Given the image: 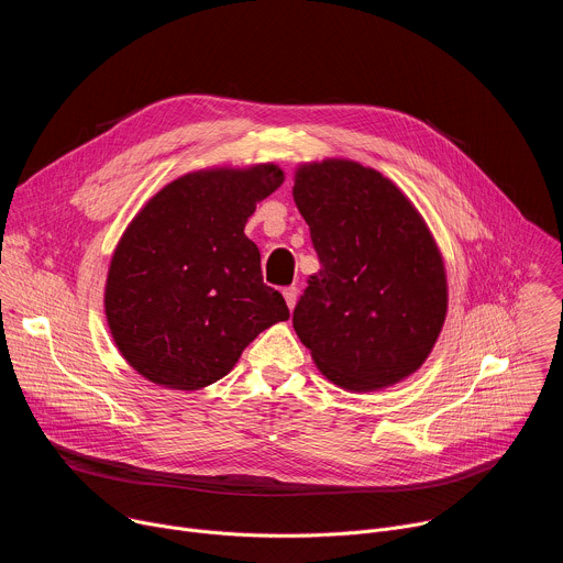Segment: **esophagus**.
<instances>
[{
    "label": "esophagus",
    "mask_w": 563,
    "mask_h": 563,
    "mask_svg": "<svg viewBox=\"0 0 563 563\" xmlns=\"http://www.w3.org/2000/svg\"><path fill=\"white\" fill-rule=\"evenodd\" d=\"M283 296H285V300H287V307L289 309H294L296 307V300H298V289L291 285V287H285L283 289Z\"/></svg>",
    "instance_id": "1"
}]
</instances>
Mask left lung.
Here are the masks:
<instances>
[{"label":"left lung","mask_w":563,"mask_h":563,"mask_svg":"<svg viewBox=\"0 0 563 563\" xmlns=\"http://www.w3.org/2000/svg\"><path fill=\"white\" fill-rule=\"evenodd\" d=\"M294 202L320 261L291 318L316 367L352 391L417 372L448 311L443 258L421 213L352 159L298 167Z\"/></svg>","instance_id":"1"}]
</instances>
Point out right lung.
<instances>
[{
  "instance_id": "obj_1",
  "label": "right lung",
  "mask_w": 563,
  "mask_h": 563,
  "mask_svg": "<svg viewBox=\"0 0 563 563\" xmlns=\"http://www.w3.org/2000/svg\"><path fill=\"white\" fill-rule=\"evenodd\" d=\"M283 180L272 163L194 172L131 220L111 258L104 311L137 374L169 389L207 387L263 330L289 318L245 235L256 202Z\"/></svg>"
}]
</instances>
